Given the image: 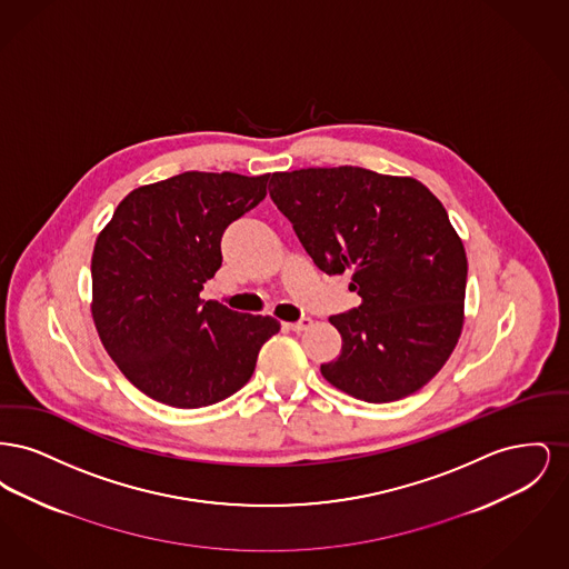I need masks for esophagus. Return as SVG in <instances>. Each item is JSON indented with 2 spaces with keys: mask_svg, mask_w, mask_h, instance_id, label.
I'll list each match as a JSON object with an SVG mask.
<instances>
[{
  "mask_svg": "<svg viewBox=\"0 0 569 569\" xmlns=\"http://www.w3.org/2000/svg\"><path fill=\"white\" fill-rule=\"evenodd\" d=\"M288 330H292V332H302V330H307L309 326H311V318H302V320H298V322H288V325H283Z\"/></svg>",
  "mask_w": 569,
  "mask_h": 569,
  "instance_id": "1",
  "label": "esophagus"
}]
</instances>
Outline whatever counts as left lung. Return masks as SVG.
Returning a JSON list of instances; mask_svg holds the SVG:
<instances>
[{
	"mask_svg": "<svg viewBox=\"0 0 569 569\" xmlns=\"http://www.w3.org/2000/svg\"><path fill=\"white\" fill-rule=\"evenodd\" d=\"M272 202L326 274L352 271L360 305L330 316L343 346L326 381L367 403L439 373L465 320L467 256L443 204L411 177L358 166L272 172Z\"/></svg>",
	"mask_w": 569,
	"mask_h": 569,
	"instance_id": "1",
	"label": "left lung"
}]
</instances>
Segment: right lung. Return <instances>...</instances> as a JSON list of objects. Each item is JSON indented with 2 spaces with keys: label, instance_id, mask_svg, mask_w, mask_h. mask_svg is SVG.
Wrapping results in <instances>:
<instances>
[{
  "label": "right lung",
  "instance_id": "1",
  "mask_svg": "<svg viewBox=\"0 0 569 569\" xmlns=\"http://www.w3.org/2000/svg\"><path fill=\"white\" fill-rule=\"evenodd\" d=\"M271 174L183 172L130 191L91 256V316L100 341L140 392L179 409L241 390L271 316L200 300L221 267V234L267 196Z\"/></svg>",
  "mask_w": 569,
  "mask_h": 569
}]
</instances>
